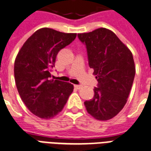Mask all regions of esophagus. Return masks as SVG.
Returning a JSON list of instances; mask_svg holds the SVG:
<instances>
[{"mask_svg": "<svg viewBox=\"0 0 151 151\" xmlns=\"http://www.w3.org/2000/svg\"><path fill=\"white\" fill-rule=\"evenodd\" d=\"M74 87H75L76 88H78V89H80V88H82V86H81V85H75Z\"/></svg>", "mask_w": 151, "mask_h": 151, "instance_id": "esophagus-1", "label": "esophagus"}]
</instances>
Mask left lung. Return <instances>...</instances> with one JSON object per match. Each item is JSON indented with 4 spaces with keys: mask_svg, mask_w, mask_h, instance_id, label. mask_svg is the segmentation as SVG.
I'll return each instance as SVG.
<instances>
[{
    "mask_svg": "<svg viewBox=\"0 0 151 151\" xmlns=\"http://www.w3.org/2000/svg\"><path fill=\"white\" fill-rule=\"evenodd\" d=\"M78 36L86 45L88 65L93 69L98 81L93 97L85 101V106L95 119L108 120L116 116L127 103L135 74L133 55L116 35L107 28Z\"/></svg>",
    "mask_w": 151,
    "mask_h": 151,
    "instance_id": "1",
    "label": "left lung"
}]
</instances>
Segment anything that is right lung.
Segmentation results:
<instances>
[{"instance_id": "right-lung-1", "label": "right lung", "mask_w": 151, "mask_h": 151, "mask_svg": "<svg viewBox=\"0 0 151 151\" xmlns=\"http://www.w3.org/2000/svg\"><path fill=\"white\" fill-rule=\"evenodd\" d=\"M76 33L37 30L24 43L14 63L15 81L22 101L36 116L47 119L59 113L73 90L72 84L50 79L58 53L75 40Z\"/></svg>"}]
</instances>
